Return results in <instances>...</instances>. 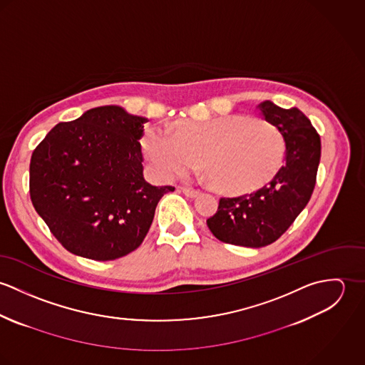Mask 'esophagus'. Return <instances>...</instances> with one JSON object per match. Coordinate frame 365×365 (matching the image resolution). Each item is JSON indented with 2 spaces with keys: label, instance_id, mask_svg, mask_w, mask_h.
Returning a JSON list of instances; mask_svg holds the SVG:
<instances>
[{
  "label": "esophagus",
  "instance_id": "34e87169",
  "mask_svg": "<svg viewBox=\"0 0 365 365\" xmlns=\"http://www.w3.org/2000/svg\"><path fill=\"white\" fill-rule=\"evenodd\" d=\"M181 191H182V194H185V195L190 197V198H195V197L200 195V191L191 190V188H181Z\"/></svg>",
  "mask_w": 365,
  "mask_h": 365
}]
</instances>
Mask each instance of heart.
Wrapping results in <instances>:
<instances>
[{"instance_id": "heart-1", "label": "heart", "mask_w": 365, "mask_h": 365, "mask_svg": "<svg viewBox=\"0 0 365 365\" xmlns=\"http://www.w3.org/2000/svg\"><path fill=\"white\" fill-rule=\"evenodd\" d=\"M145 156L163 178L184 177L198 161L212 187L230 194L260 190L281 170L287 142L271 122L243 115L152 125L142 139Z\"/></svg>"}]
</instances>
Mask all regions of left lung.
<instances>
[{
	"label": "left lung",
	"mask_w": 365,
	"mask_h": 365,
	"mask_svg": "<svg viewBox=\"0 0 365 365\" xmlns=\"http://www.w3.org/2000/svg\"><path fill=\"white\" fill-rule=\"evenodd\" d=\"M259 109L285 138V164L260 190L220 198L216 213L207 220L220 242L256 249L279 239L308 205L320 161V136L298 108L284 109L264 101Z\"/></svg>",
	"instance_id": "8db88e82"
}]
</instances>
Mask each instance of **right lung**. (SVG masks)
Here are the masks:
<instances>
[{"label": "right lung", "mask_w": 365, "mask_h": 365, "mask_svg": "<svg viewBox=\"0 0 365 365\" xmlns=\"http://www.w3.org/2000/svg\"><path fill=\"white\" fill-rule=\"evenodd\" d=\"M146 120L118 105L93 108L57 123L34 150L32 204L70 253L97 261L132 253L161 197L174 191L143 177L139 139Z\"/></svg>", "instance_id": "1"}]
</instances>
